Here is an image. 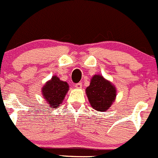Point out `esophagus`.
I'll list each match as a JSON object with an SVG mask.
<instances>
[{
	"mask_svg": "<svg viewBox=\"0 0 158 158\" xmlns=\"http://www.w3.org/2000/svg\"><path fill=\"white\" fill-rule=\"evenodd\" d=\"M75 87L77 89H81V87H82V84H81V82L80 83H77V84H75Z\"/></svg>",
	"mask_w": 158,
	"mask_h": 158,
	"instance_id": "esophagus-1",
	"label": "esophagus"
}]
</instances>
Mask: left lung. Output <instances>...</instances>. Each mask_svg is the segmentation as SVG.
Masks as SVG:
<instances>
[{"instance_id":"obj_1","label":"left lung","mask_w":158,"mask_h":158,"mask_svg":"<svg viewBox=\"0 0 158 158\" xmlns=\"http://www.w3.org/2000/svg\"><path fill=\"white\" fill-rule=\"evenodd\" d=\"M116 88L101 75L95 74L86 88V94L90 105L98 111H106L114 101Z\"/></svg>"}]
</instances>
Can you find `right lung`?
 <instances>
[{"instance_id": "obj_1", "label": "right lung", "mask_w": 158, "mask_h": 158, "mask_svg": "<svg viewBox=\"0 0 158 158\" xmlns=\"http://www.w3.org/2000/svg\"><path fill=\"white\" fill-rule=\"evenodd\" d=\"M68 90L69 85L68 83L60 81L57 76L54 75L43 86L42 94L50 107L57 108L64 101Z\"/></svg>"}]
</instances>
